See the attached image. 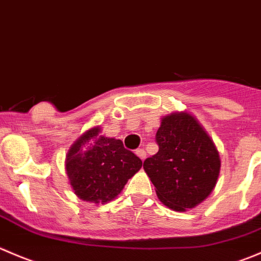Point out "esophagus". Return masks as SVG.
Segmentation results:
<instances>
[{
    "instance_id": "34e87169",
    "label": "esophagus",
    "mask_w": 261,
    "mask_h": 261,
    "mask_svg": "<svg viewBox=\"0 0 261 261\" xmlns=\"http://www.w3.org/2000/svg\"><path fill=\"white\" fill-rule=\"evenodd\" d=\"M136 153V155L139 156V158L141 159V161H144V159L146 158V153H145V150H144L143 148H140V149H138V150L135 151Z\"/></svg>"
}]
</instances>
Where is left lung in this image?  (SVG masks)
I'll return each instance as SVG.
<instances>
[{"instance_id":"left-lung-1","label":"left lung","mask_w":261,"mask_h":261,"mask_svg":"<svg viewBox=\"0 0 261 261\" xmlns=\"http://www.w3.org/2000/svg\"><path fill=\"white\" fill-rule=\"evenodd\" d=\"M158 153L144 161L159 200L185 212L208 198L221 169L218 150L194 116L174 112L162 118L155 134Z\"/></svg>"}]
</instances>
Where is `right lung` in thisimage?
Segmentation results:
<instances>
[{"label": "right lung", "instance_id": "right-lung-1", "mask_svg": "<svg viewBox=\"0 0 261 261\" xmlns=\"http://www.w3.org/2000/svg\"><path fill=\"white\" fill-rule=\"evenodd\" d=\"M143 166L121 140L100 135V127L83 134L69 149L66 172L77 198L99 204L112 200Z\"/></svg>", "mask_w": 261, "mask_h": 261}]
</instances>
